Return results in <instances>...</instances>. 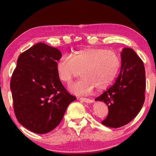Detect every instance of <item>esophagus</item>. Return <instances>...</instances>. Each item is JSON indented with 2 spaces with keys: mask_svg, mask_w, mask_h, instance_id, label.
I'll list each match as a JSON object with an SVG mask.
<instances>
[{
  "mask_svg": "<svg viewBox=\"0 0 156 156\" xmlns=\"http://www.w3.org/2000/svg\"><path fill=\"white\" fill-rule=\"evenodd\" d=\"M80 100L83 102H87V103H91V102H93V100L89 98H80Z\"/></svg>",
  "mask_w": 156,
  "mask_h": 156,
  "instance_id": "34e87169",
  "label": "esophagus"
}]
</instances>
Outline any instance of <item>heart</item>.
<instances>
[{"mask_svg": "<svg viewBox=\"0 0 156 156\" xmlns=\"http://www.w3.org/2000/svg\"><path fill=\"white\" fill-rule=\"evenodd\" d=\"M121 65L118 55L112 50L88 47L77 50L70 56L63 55L56 63L58 77L69 84L81 71L80 80L70 86V91L78 95L91 94L94 88L102 91L112 84Z\"/></svg>", "mask_w": 156, "mask_h": 156, "instance_id": "heart-1", "label": "heart"}]
</instances>
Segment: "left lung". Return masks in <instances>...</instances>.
I'll return each mask as SVG.
<instances>
[{
	"mask_svg": "<svg viewBox=\"0 0 156 156\" xmlns=\"http://www.w3.org/2000/svg\"><path fill=\"white\" fill-rule=\"evenodd\" d=\"M121 70L114 84L97 97L103 101L109 113L102 124L119 128L131 122L144 104L146 77L144 63L133 49L124 48L121 53Z\"/></svg>",
	"mask_w": 156,
	"mask_h": 156,
	"instance_id": "8db88e82",
	"label": "left lung"
}]
</instances>
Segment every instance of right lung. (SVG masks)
I'll return each mask as SVG.
<instances>
[{
	"label": "right lung",
	"instance_id": "1",
	"mask_svg": "<svg viewBox=\"0 0 156 156\" xmlns=\"http://www.w3.org/2000/svg\"><path fill=\"white\" fill-rule=\"evenodd\" d=\"M61 56L57 48L37 43L20 54L12 73L10 89L15 115L36 133L56 128L68 105L76 99L58 77L56 63Z\"/></svg>",
	"mask_w": 156,
	"mask_h": 156
}]
</instances>
